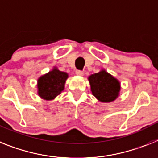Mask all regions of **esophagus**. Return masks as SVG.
<instances>
[{
	"mask_svg": "<svg viewBox=\"0 0 158 158\" xmlns=\"http://www.w3.org/2000/svg\"><path fill=\"white\" fill-rule=\"evenodd\" d=\"M75 74H76L77 75H79V76H83V75H84L83 71H79V70H77V71H75Z\"/></svg>",
	"mask_w": 158,
	"mask_h": 158,
	"instance_id": "1",
	"label": "esophagus"
}]
</instances>
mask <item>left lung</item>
<instances>
[{
    "label": "left lung",
    "mask_w": 158,
    "mask_h": 158,
    "mask_svg": "<svg viewBox=\"0 0 158 158\" xmlns=\"http://www.w3.org/2000/svg\"><path fill=\"white\" fill-rule=\"evenodd\" d=\"M88 81L91 93L99 102L110 103L116 99L120 95V81L104 69L90 75Z\"/></svg>",
    "instance_id": "1"
}]
</instances>
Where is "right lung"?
I'll return each instance as SVG.
<instances>
[{
  "label": "right lung",
  "instance_id": "right-lung-1",
  "mask_svg": "<svg viewBox=\"0 0 158 158\" xmlns=\"http://www.w3.org/2000/svg\"><path fill=\"white\" fill-rule=\"evenodd\" d=\"M69 77L67 72L54 67L51 71L38 79V95L45 100H53L64 90L66 80Z\"/></svg>",
  "mask_w": 158,
  "mask_h": 158
}]
</instances>
